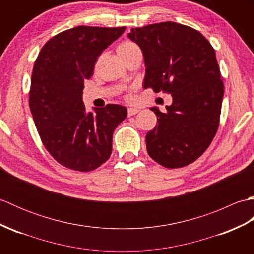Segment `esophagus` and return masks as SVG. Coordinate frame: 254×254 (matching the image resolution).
Wrapping results in <instances>:
<instances>
[{"label":"esophagus","instance_id":"1","mask_svg":"<svg viewBox=\"0 0 254 254\" xmlns=\"http://www.w3.org/2000/svg\"><path fill=\"white\" fill-rule=\"evenodd\" d=\"M138 111H139V110L136 109V108H128V109H127V116L131 117V116L136 115V113H137Z\"/></svg>","mask_w":254,"mask_h":254}]
</instances>
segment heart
I'll list each match as a JSON object with an SVG mask.
<instances>
[{
    "instance_id": "1",
    "label": "heart",
    "mask_w": 254,
    "mask_h": 254,
    "mask_svg": "<svg viewBox=\"0 0 254 254\" xmlns=\"http://www.w3.org/2000/svg\"><path fill=\"white\" fill-rule=\"evenodd\" d=\"M139 48L137 47L136 44L131 41H124L122 44L118 47V53H126V52H130V51H134L137 50Z\"/></svg>"
}]
</instances>
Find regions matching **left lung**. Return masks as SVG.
I'll return each instance as SVG.
<instances>
[{
    "label": "left lung",
    "mask_w": 254,
    "mask_h": 254,
    "mask_svg": "<svg viewBox=\"0 0 254 254\" xmlns=\"http://www.w3.org/2000/svg\"><path fill=\"white\" fill-rule=\"evenodd\" d=\"M127 37L143 52L144 88L172 96L167 112L150 108L158 126L145 137L148 155L166 168L193 163L219 124L224 84L214 48L199 31L174 21L132 28Z\"/></svg>",
    "instance_id": "left-lung-1"
}]
</instances>
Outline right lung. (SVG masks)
Returning <instances> with one entry per match:
<instances>
[{"label": "right lung", "mask_w": 254, "mask_h": 254, "mask_svg": "<svg viewBox=\"0 0 254 254\" xmlns=\"http://www.w3.org/2000/svg\"><path fill=\"white\" fill-rule=\"evenodd\" d=\"M126 27L78 26L52 37L38 55L31 75L29 107L46 149L68 169L91 171L109 159L112 134L127 116L126 107L107 105L86 112L84 80Z\"/></svg>", "instance_id": "1"}]
</instances>
